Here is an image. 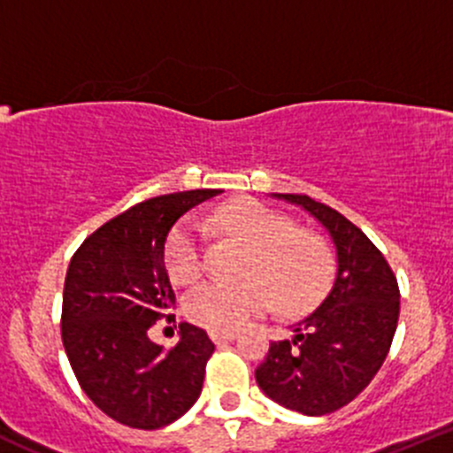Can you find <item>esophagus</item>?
I'll return each mask as SVG.
<instances>
[{
    "label": "esophagus",
    "instance_id": "1",
    "mask_svg": "<svg viewBox=\"0 0 453 453\" xmlns=\"http://www.w3.org/2000/svg\"><path fill=\"white\" fill-rule=\"evenodd\" d=\"M210 338H212L214 343H227V341H234L236 334L234 332H210Z\"/></svg>",
    "mask_w": 453,
    "mask_h": 453
}]
</instances>
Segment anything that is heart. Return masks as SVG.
<instances>
[{"mask_svg":"<svg viewBox=\"0 0 453 453\" xmlns=\"http://www.w3.org/2000/svg\"><path fill=\"white\" fill-rule=\"evenodd\" d=\"M214 226L252 245L245 274L252 279L227 283L208 280L188 296L186 311L212 332H232L265 314L279 303L285 314H303L327 294L334 279V257L323 239L257 199L221 205ZM165 265L174 283L190 285L203 274V230L195 219H183L170 232Z\"/></svg>","mask_w":453,"mask_h":453,"instance_id":"heart-1","label":"heart"}]
</instances>
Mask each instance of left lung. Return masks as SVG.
Returning <instances> with one entry per match:
<instances>
[{"label": "left lung", "instance_id": "1", "mask_svg": "<svg viewBox=\"0 0 453 453\" xmlns=\"http://www.w3.org/2000/svg\"><path fill=\"white\" fill-rule=\"evenodd\" d=\"M301 205L332 236L336 279L332 292L296 323L292 341L270 343L257 367L265 396L305 416L352 403L383 365L401 311L396 276L361 227L307 195H274Z\"/></svg>", "mask_w": 453, "mask_h": 453}]
</instances>
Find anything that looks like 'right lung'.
Wrapping results in <instances>:
<instances>
[{"instance_id": "add662e5", "label": "right lung", "mask_w": 453, "mask_h": 453, "mask_svg": "<svg viewBox=\"0 0 453 453\" xmlns=\"http://www.w3.org/2000/svg\"><path fill=\"white\" fill-rule=\"evenodd\" d=\"M221 190H188L133 205L92 232L70 258L61 305V341L86 396L121 425L159 429L199 398L214 343L181 323L174 348L148 329L174 307L165 239L174 223Z\"/></svg>"}]
</instances>
